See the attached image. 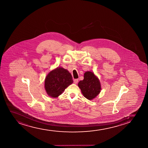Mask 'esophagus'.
Wrapping results in <instances>:
<instances>
[{"mask_svg": "<svg viewBox=\"0 0 148 148\" xmlns=\"http://www.w3.org/2000/svg\"><path fill=\"white\" fill-rule=\"evenodd\" d=\"M73 82H74V83H75V84H77V83H78V79H74V80H73Z\"/></svg>", "mask_w": 148, "mask_h": 148, "instance_id": "esophagus-1", "label": "esophagus"}]
</instances>
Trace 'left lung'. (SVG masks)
I'll return each instance as SVG.
<instances>
[{
	"instance_id": "1",
	"label": "left lung",
	"mask_w": 148,
	"mask_h": 148,
	"mask_svg": "<svg viewBox=\"0 0 148 148\" xmlns=\"http://www.w3.org/2000/svg\"><path fill=\"white\" fill-rule=\"evenodd\" d=\"M78 86L84 97L89 100L95 98L101 90L99 79L91 71L85 72L83 80L78 82Z\"/></svg>"
}]
</instances>
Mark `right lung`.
<instances>
[{
	"instance_id": "add662e5",
	"label": "right lung",
	"mask_w": 148,
	"mask_h": 148,
	"mask_svg": "<svg viewBox=\"0 0 148 148\" xmlns=\"http://www.w3.org/2000/svg\"><path fill=\"white\" fill-rule=\"evenodd\" d=\"M73 83V77L68 70L58 67L52 70L45 77V89L48 96L58 97L65 89Z\"/></svg>"
}]
</instances>
